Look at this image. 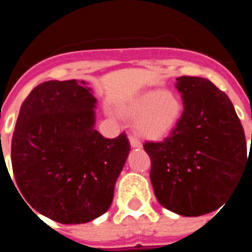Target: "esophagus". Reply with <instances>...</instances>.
I'll use <instances>...</instances> for the list:
<instances>
[{"mask_svg": "<svg viewBox=\"0 0 252 252\" xmlns=\"http://www.w3.org/2000/svg\"><path fill=\"white\" fill-rule=\"evenodd\" d=\"M128 139H130V144L132 148H140V146H141V142L139 141V139H137L136 136L130 135V136H128Z\"/></svg>", "mask_w": 252, "mask_h": 252, "instance_id": "obj_1", "label": "esophagus"}]
</instances>
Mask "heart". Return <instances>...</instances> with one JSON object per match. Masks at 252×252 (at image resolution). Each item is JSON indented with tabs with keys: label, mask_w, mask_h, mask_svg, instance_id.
Segmentation results:
<instances>
[{
	"label": "heart",
	"mask_w": 252,
	"mask_h": 252,
	"mask_svg": "<svg viewBox=\"0 0 252 252\" xmlns=\"http://www.w3.org/2000/svg\"><path fill=\"white\" fill-rule=\"evenodd\" d=\"M182 101L173 92L153 90L140 94L125 110L131 117H137L136 128L150 139L164 136L182 115Z\"/></svg>",
	"instance_id": "heart-1"
}]
</instances>
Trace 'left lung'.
Listing matches in <instances>:
<instances>
[{"instance_id": "obj_1", "label": "left lung", "mask_w": 252, "mask_h": 252, "mask_svg": "<svg viewBox=\"0 0 252 252\" xmlns=\"http://www.w3.org/2000/svg\"><path fill=\"white\" fill-rule=\"evenodd\" d=\"M184 110L170 135L146 141L150 180L164 208L187 217L213 212L244 177L246 140L232 102L206 78H177Z\"/></svg>"}]
</instances>
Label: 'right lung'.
I'll return each instance as SVG.
<instances>
[{"instance_id":"right-lung-1","label":"right lung","mask_w":252,"mask_h":252,"mask_svg":"<svg viewBox=\"0 0 252 252\" xmlns=\"http://www.w3.org/2000/svg\"><path fill=\"white\" fill-rule=\"evenodd\" d=\"M95 102L84 81H48L20 108L13 177L29 208L59 223H86L107 212L130 153L125 132L106 139L94 130Z\"/></svg>"}]
</instances>
